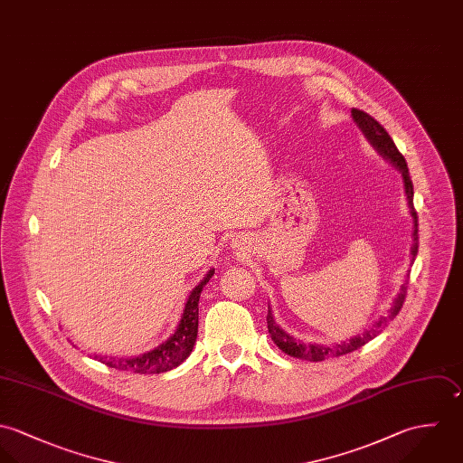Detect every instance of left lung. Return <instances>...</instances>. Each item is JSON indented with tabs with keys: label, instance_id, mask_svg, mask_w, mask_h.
<instances>
[{
	"label": "left lung",
	"instance_id": "obj_1",
	"mask_svg": "<svg viewBox=\"0 0 463 463\" xmlns=\"http://www.w3.org/2000/svg\"><path fill=\"white\" fill-rule=\"evenodd\" d=\"M353 118L354 121L358 123V127L364 130V134L367 136L370 143L373 145V148L384 156L390 163H393L401 174H402V179H404V191H406V196H408V205H410V213L413 216V245H411V258L415 260L417 252H419V229H417V211L413 207V183H411V177H410V172H408V165H406V159L404 156L399 152V148L395 146L393 139L390 137V134L386 132V128L375 121L370 114H367L365 110H360V109H353ZM406 289L408 286L404 284L401 288V293L397 295V298L393 300V306L390 307L388 315L384 318H381L373 329L365 331L362 336H354L351 338L347 344H338V345H333V347H324V345H311V344H300V342H295L289 335H286L278 324L274 320V315L272 311H269L267 315V324H269V333L274 340V344L278 345L279 349L293 358H300V360H307V362H324L326 358H338V356H344V354H349L353 351H358L360 347H364L365 344H369L372 338H375L379 335V331L386 326L388 320H393L397 317V313L401 311L402 304H404V298H406Z\"/></svg>",
	"mask_w": 463,
	"mask_h": 463
}]
</instances>
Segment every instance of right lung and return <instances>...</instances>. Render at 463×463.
I'll use <instances>...</instances> for the list:
<instances>
[{"mask_svg":"<svg viewBox=\"0 0 463 463\" xmlns=\"http://www.w3.org/2000/svg\"><path fill=\"white\" fill-rule=\"evenodd\" d=\"M214 270H209V274L203 280L191 291L187 302H185L184 315L181 318V324L175 331V335L156 347L150 353L139 354L136 358H105V356H94L98 362L105 364L112 369L127 370L134 373H161L168 370L179 367L185 358L191 354L193 345L196 342L198 333V298L202 293V288L213 278Z\"/></svg>","mask_w":463,"mask_h":463,"instance_id":"right-lung-1","label":"right lung"}]
</instances>
